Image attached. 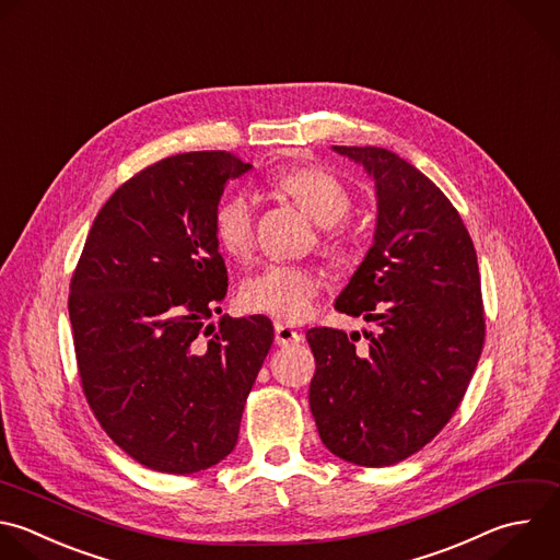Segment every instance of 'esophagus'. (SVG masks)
<instances>
[{"instance_id": "esophagus-1", "label": "esophagus", "mask_w": 560, "mask_h": 560, "mask_svg": "<svg viewBox=\"0 0 560 560\" xmlns=\"http://www.w3.org/2000/svg\"><path fill=\"white\" fill-rule=\"evenodd\" d=\"M302 339V332H298L291 326L284 324H276V343L278 346H289V343H298Z\"/></svg>"}]
</instances>
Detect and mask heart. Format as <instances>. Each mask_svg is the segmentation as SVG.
I'll use <instances>...</instances> for the list:
<instances>
[{
	"instance_id": "obj_1",
	"label": "heart",
	"mask_w": 560,
	"mask_h": 560,
	"mask_svg": "<svg viewBox=\"0 0 560 560\" xmlns=\"http://www.w3.org/2000/svg\"><path fill=\"white\" fill-rule=\"evenodd\" d=\"M271 184L322 228L337 225L352 208V195L346 184L324 166L287 168L276 173ZM212 230L228 256L245 258L254 245V210L247 195L234 192L223 199L214 212ZM348 243L343 232H330L324 236L322 247L330 256H343ZM322 287L319 273L308 267L267 265L243 282L241 304L252 313L300 324L315 311Z\"/></svg>"
}]
</instances>
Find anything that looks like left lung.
I'll use <instances>...</instances> for the list:
<instances>
[{"label": "left lung", "instance_id": "1", "mask_svg": "<svg viewBox=\"0 0 560 560\" xmlns=\"http://www.w3.org/2000/svg\"><path fill=\"white\" fill-rule=\"evenodd\" d=\"M376 186V232L335 302L376 326L357 348L335 328L306 332L308 389L322 442L337 457L381 468L431 442L459 407L486 335L477 254L462 217L416 166L378 147H335Z\"/></svg>", "mask_w": 560, "mask_h": 560}]
</instances>
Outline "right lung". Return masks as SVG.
I'll return each instance as SVG.
<instances>
[{"label":"right lung","instance_id":"obj_1","mask_svg":"<svg viewBox=\"0 0 560 560\" xmlns=\"http://www.w3.org/2000/svg\"><path fill=\"white\" fill-rule=\"evenodd\" d=\"M252 164L228 151L160 160L101 208L70 282L83 394L147 468L190 475L225 459L273 343L265 315L219 317L228 269L212 221Z\"/></svg>","mask_w":560,"mask_h":560}]
</instances>
